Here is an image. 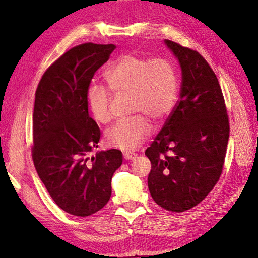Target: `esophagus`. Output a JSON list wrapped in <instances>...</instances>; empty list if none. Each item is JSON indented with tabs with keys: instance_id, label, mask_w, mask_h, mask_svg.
<instances>
[{
	"instance_id": "34e87169",
	"label": "esophagus",
	"mask_w": 258,
	"mask_h": 258,
	"mask_svg": "<svg viewBox=\"0 0 258 258\" xmlns=\"http://www.w3.org/2000/svg\"><path fill=\"white\" fill-rule=\"evenodd\" d=\"M135 157H137V155L133 154V152H125L124 154V158L126 160H132L135 158Z\"/></svg>"
}]
</instances>
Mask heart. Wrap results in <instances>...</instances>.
Here are the masks:
<instances>
[{"instance_id":"1","label":"heart","mask_w":258,"mask_h":258,"mask_svg":"<svg viewBox=\"0 0 258 258\" xmlns=\"http://www.w3.org/2000/svg\"><path fill=\"white\" fill-rule=\"evenodd\" d=\"M104 77L116 93H132V112H140L155 123L167 119L178 99L176 71L171 61L164 58H145L127 53L117 58L107 68ZM87 104L93 118L99 123L110 120L111 91L92 84L86 92ZM151 133V125L145 116L119 120L106 133L110 147L132 151Z\"/></svg>"}]
</instances>
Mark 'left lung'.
Masks as SVG:
<instances>
[{"label":"left lung","mask_w":258,"mask_h":258,"mask_svg":"<svg viewBox=\"0 0 258 258\" xmlns=\"http://www.w3.org/2000/svg\"><path fill=\"white\" fill-rule=\"evenodd\" d=\"M180 62V100L146 150L152 199L181 213L203 202L220 178L230 125L218 80L199 52L165 40Z\"/></svg>","instance_id":"8db88e82"}]
</instances>
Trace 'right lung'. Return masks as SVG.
Wrapping results in <instances>:
<instances>
[{
	"mask_svg": "<svg viewBox=\"0 0 258 258\" xmlns=\"http://www.w3.org/2000/svg\"><path fill=\"white\" fill-rule=\"evenodd\" d=\"M115 49L94 43L73 47L46 69L35 93V168L53 202L75 216H90L106 206L111 177L123 161L117 149L89 157L101 133L89 116L86 92Z\"/></svg>",
	"mask_w": 258,
	"mask_h": 258,
	"instance_id": "right-lung-1",
	"label": "right lung"
}]
</instances>
